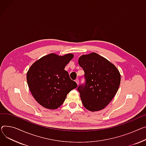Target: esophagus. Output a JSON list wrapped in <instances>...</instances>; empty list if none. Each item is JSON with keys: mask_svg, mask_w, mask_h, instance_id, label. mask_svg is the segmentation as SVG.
Segmentation results:
<instances>
[{"mask_svg": "<svg viewBox=\"0 0 146 146\" xmlns=\"http://www.w3.org/2000/svg\"><path fill=\"white\" fill-rule=\"evenodd\" d=\"M75 82H76V83H77V84L78 85L79 84V79H76V80H75Z\"/></svg>", "mask_w": 146, "mask_h": 146, "instance_id": "1", "label": "esophagus"}]
</instances>
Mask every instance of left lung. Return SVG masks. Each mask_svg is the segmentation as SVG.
<instances>
[{
	"instance_id": "left-lung-1",
	"label": "left lung",
	"mask_w": 146,
	"mask_h": 146,
	"mask_svg": "<svg viewBox=\"0 0 146 146\" xmlns=\"http://www.w3.org/2000/svg\"><path fill=\"white\" fill-rule=\"evenodd\" d=\"M79 64L84 72L86 84L77 90L84 108L97 111L106 108L117 93L121 75L115 65L96 53L82 55Z\"/></svg>"
}]
</instances>
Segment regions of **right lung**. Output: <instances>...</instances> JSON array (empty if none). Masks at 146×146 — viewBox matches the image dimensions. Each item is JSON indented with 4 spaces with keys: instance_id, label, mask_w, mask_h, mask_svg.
<instances>
[{
    "instance_id": "1",
    "label": "right lung",
    "mask_w": 146,
    "mask_h": 146,
    "mask_svg": "<svg viewBox=\"0 0 146 146\" xmlns=\"http://www.w3.org/2000/svg\"><path fill=\"white\" fill-rule=\"evenodd\" d=\"M74 55H46L36 60L27 72L29 88L36 101L48 109H56L64 102L67 94L76 88L65 66Z\"/></svg>"
}]
</instances>
